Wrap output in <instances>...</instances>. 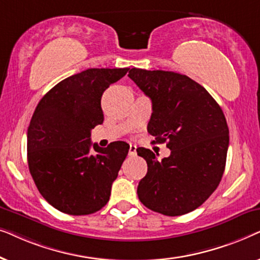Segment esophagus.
<instances>
[{
	"label": "esophagus",
	"mask_w": 260,
	"mask_h": 260,
	"mask_svg": "<svg viewBox=\"0 0 260 260\" xmlns=\"http://www.w3.org/2000/svg\"><path fill=\"white\" fill-rule=\"evenodd\" d=\"M136 154H137V152H136V145L130 144V148H129V155H130V156H135Z\"/></svg>",
	"instance_id": "1"
}]
</instances>
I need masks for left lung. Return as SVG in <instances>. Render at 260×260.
<instances>
[{
	"instance_id": "left-lung-1",
	"label": "left lung",
	"mask_w": 260,
	"mask_h": 260,
	"mask_svg": "<svg viewBox=\"0 0 260 260\" xmlns=\"http://www.w3.org/2000/svg\"><path fill=\"white\" fill-rule=\"evenodd\" d=\"M127 76L151 99L148 133L170 149L162 161L149 149H137L148 165L138 199L163 215L194 211L216 189L225 170L230 142L225 115L207 90L184 74L131 69Z\"/></svg>"
}]
</instances>
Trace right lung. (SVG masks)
<instances>
[{"instance_id": "obj_1", "label": "right lung", "mask_w": 260, "mask_h": 260, "mask_svg": "<svg viewBox=\"0 0 260 260\" xmlns=\"http://www.w3.org/2000/svg\"><path fill=\"white\" fill-rule=\"evenodd\" d=\"M129 69H88L46 93L35 109L27 134L30 175L46 201L71 215H87L108 204L130 145L108 148L91 143L102 124V95ZM95 152H93V150Z\"/></svg>"}]
</instances>
